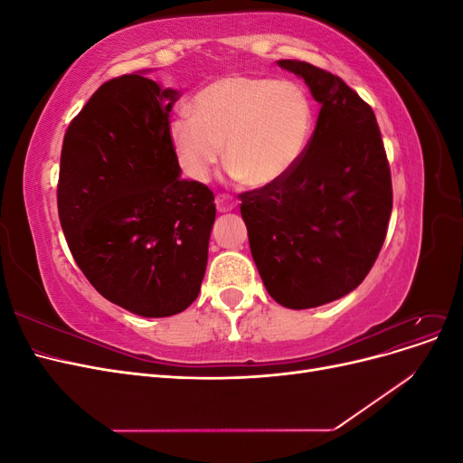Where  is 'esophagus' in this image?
Listing matches in <instances>:
<instances>
[{
  "instance_id": "esophagus-1",
  "label": "esophagus",
  "mask_w": 463,
  "mask_h": 463,
  "mask_svg": "<svg viewBox=\"0 0 463 463\" xmlns=\"http://www.w3.org/2000/svg\"><path fill=\"white\" fill-rule=\"evenodd\" d=\"M216 208H218V213H232V210L235 208V201L232 197H228V194H218Z\"/></svg>"
}]
</instances>
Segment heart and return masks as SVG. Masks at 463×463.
<instances>
[{"label": "heart", "instance_id": "1", "mask_svg": "<svg viewBox=\"0 0 463 463\" xmlns=\"http://www.w3.org/2000/svg\"><path fill=\"white\" fill-rule=\"evenodd\" d=\"M191 109L170 123L179 167L204 181L222 156L245 185L266 187L301 160L313 131V108L305 89L289 79L222 77L204 87Z\"/></svg>", "mask_w": 463, "mask_h": 463}]
</instances>
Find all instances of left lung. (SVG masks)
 Returning <instances> with one entry per match:
<instances>
[{"label":"left lung","instance_id":"obj_1","mask_svg":"<svg viewBox=\"0 0 463 463\" xmlns=\"http://www.w3.org/2000/svg\"><path fill=\"white\" fill-rule=\"evenodd\" d=\"M320 104L301 160L272 185L241 193L250 255L270 298L311 309L354 291L381 253L392 213L390 165L374 111L325 69L298 60Z\"/></svg>","mask_w":463,"mask_h":463}]
</instances>
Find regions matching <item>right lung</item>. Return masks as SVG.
Masks as SVG:
<instances>
[{
	"label": "right lung",
	"instance_id": "add662e5",
	"mask_svg": "<svg viewBox=\"0 0 463 463\" xmlns=\"http://www.w3.org/2000/svg\"><path fill=\"white\" fill-rule=\"evenodd\" d=\"M175 89L145 73L111 79L69 125L58 210L79 269L138 317H172L197 299L214 226V194L181 179L170 141Z\"/></svg>",
	"mask_w": 463,
	"mask_h": 463
}]
</instances>
